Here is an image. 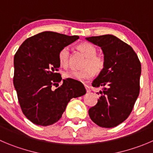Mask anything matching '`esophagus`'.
Masks as SVG:
<instances>
[{
  "label": "esophagus",
  "mask_w": 153,
  "mask_h": 153,
  "mask_svg": "<svg viewBox=\"0 0 153 153\" xmlns=\"http://www.w3.org/2000/svg\"><path fill=\"white\" fill-rule=\"evenodd\" d=\"M85 89H86L87 92H90V91H91V89H90V87L88 86V85H85Z\"/></svg>",
  "instance_id": "esophagus-1"
}]
</instances>
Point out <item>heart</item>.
I'll use <instances>...</instances> for the list:
<instances>
[{"mask_svg": "<svg viewBox=\"0 0 153 153\" xmlns=\"http://www.w3.org/2000/svg\"><path fill=\"white\" fill-rule=\"evenodd\" d=\"M78 49L86 56L83 64L84 69L80 71L71 70L65 73V77L84 81L92 77L93 74H99L104 70L105 62L104 58L97 56V49L94 45L89 43H82L78 46ZM59 61L64 68H68L70 64V49L68 46L62 48L59 53Z\"/></svg>", "mask_w": 153, "mask_h": 153, "instance_id": "1", "label": "heart"}]
</instances>
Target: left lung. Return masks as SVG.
<instances>
[{
    "label": "left lung",
    "instance_id": "left-lung-1",
    "mask_svg": "<svg viewBox=\"0 0 153 153\" xmlns=\"http://www.w3.org/2000/svg\"><path fill=\"white\" fill-rule=\"evenodd\" d=\"M85 40L101 48L105 62L104 70L92 82V86L102 87V91L88 115L100 127H116L128 117L139 95L140 62L134 49L114 35Z\"/></svg>",
    "mask_w": 153,
    "mask_h": 153
}]
</instances>
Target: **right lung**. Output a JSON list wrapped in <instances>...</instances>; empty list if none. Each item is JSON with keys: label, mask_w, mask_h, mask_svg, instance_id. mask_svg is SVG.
Returning <instances> with one entry per match:
<instances>
[{"label": "right lung", "mask_w": 153, "mask_h": 153, "mask_svg": "<svg viewBox=\"0 0 153 153\" xmlns=\"http://www.w3.org/2000/svg\"><path fill=\"white\" fill-rule=\"evenodd\" d=\"M77 39L76 35L43 31L25 40L16 53L14 87L23 113L34 124L47 126L56 123L71 98L86 93L82 82L62 79L56 73L60 67L61 49ZM61 81L62 85L52 90Z\"/></svg>", "instance_id": "1"}]
</instances>
